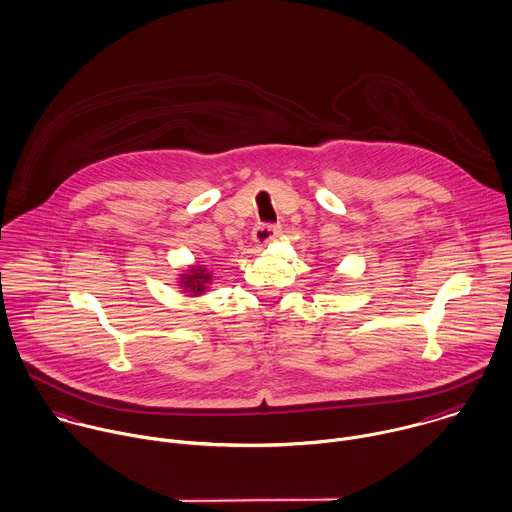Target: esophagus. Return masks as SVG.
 <instances>
[{
  "mask_svg": "<svg viewBox=\"0 0 512 512\" xmlns=\"http://www.w3.org/2000/svg\"><path fill=\"white\" fill-rule=\"evenodd\" d=\"M281 233V227L279 225H257L255 229H253V241L257 243V245H267L269 241H273L277 235Z\"/></svg>",
  "mask_w": 512,
  "mask_h": 512,
  "instance_id": "34e87169",
  "label": "esophagus"
}]
</instances>
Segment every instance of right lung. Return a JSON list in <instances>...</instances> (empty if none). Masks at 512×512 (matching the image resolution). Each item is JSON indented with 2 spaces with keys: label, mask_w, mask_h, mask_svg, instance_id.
<instances>
[{
  "label": "right lung",
  "mask_w": 512,
  "mask_h": 512,
  "mask_svg": "<svg viewBox=\"0 0 512 512\" xmlns=\"http://www.w3.org/2000/svg\"><path fill=\"white\" fill-rule=\"evenodd\" d=\"M211 283V273L207 271L205 265H191L187 271L179 275V289H183L185 295L189 297H199L209 289Z\"/></svg>",
  "instance_id": "right-lung-1"
}]
</instances>
